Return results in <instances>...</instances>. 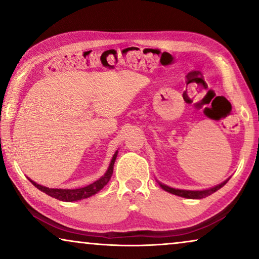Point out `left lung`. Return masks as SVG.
<instances>
[{
    "label": "left lung",
    "instance_id": "obj_1",
    "mask_svg": "<svg viewBox=\"0 0 259 259\" xmlns=\"http://www.w3.org/2000/svg\"><path fill=\"white\" fill-rule=\"evenodd\" d=\"M230 179V178H229ZM229 179L224 180V182L218 184V185H215L213 187H210V189H205V190H180V189H175V187H169L167 185H165V184H162L160 182H158L159 185L162 190H165L166 192H169L172 194H176V196H179V197H183V198H187V199H201V198H205L207 196H211L212 193H214L215 191H218L219 189H222L223 186L225 185L226 183L229 182Z\"/></svg>",
    "mask_w": 259,
    "mask_h": 259
}]
</instances>
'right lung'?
<instances>
[{
	"label": "right lung",
	"mask_w": 259,
	"mask_h": 259,
	"mask_svg": "<svg viewBox=\"0 0 259 259\" xmlns=\"http://www.w3.org/2000/svg\"><path fill=\"white\" fill-rule=\"evenodd\" d=\"M116 155H118V151L113 154L107 171H106L104 176L100 177L98 180H95L94 183L90 184V185L79 187V189H52V187L40 185V184L35 183L34 180H31L30 178L28 179L30 180V183L33 184L35 187H37V189L42 191V192H45L46 194H48V196L55 198V199H59L62 201H76L81 199H86V198L94 196V194L98 193L102 187L107 185V183L109 182V179H111V177L113 175V167H114Z\"/></svg>",
	"instance_id": "1"
}]
</instances>
